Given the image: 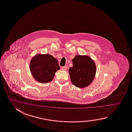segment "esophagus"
<instances>
[{
    "instance_id": "1",
    "label": "esophagus",
    "mask_w": 132,
    "mask_h": 132,
    "mask_svg": "<svg viewBox=\"0 0 132 132\" xmlns=\"http://www.w3.org/2000/svg\"><path fill=\"white\" fill-rule=\"evenodd\" d=\"M61 69L63 70H66L67 69V66H64V67H61Z\"/></svg>"
}]
</instances>
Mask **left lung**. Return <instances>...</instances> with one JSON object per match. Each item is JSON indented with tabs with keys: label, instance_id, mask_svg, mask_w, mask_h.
<instances>
[{
	"label": "left lung",
	"instance_id": "left-lung-1",
	"mask_svg": "<svg viewBox=\"0 0 132 132\" xmlns=\"http://www.w3.org/2000/svg\"><path fill=\"white\" fill-rule=\"evenodd\" d=\"M72 62L73 66L69 69L72 84L78 88L88 86L95 76V63L89 56L80 55L76 56Z\"/></svg>",
	"mask_w": 132,
	"mask_h": 132
}]
</instances>
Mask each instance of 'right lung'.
I'll return each mask as SVG.
<instances>
[{"instance_id":"right-lung-1","label":"right lung","mask_w":132,"mask_h":132,"mask_svg":"<svg viewBox=\"0 0 132 132\" xmlns=\"http://www.w3.org/2000/svg\"><path fill=\"white\" fill-rule=\"evenodd\" d=\"M30 68L35 79L43 84L51 81L60 69L57 59L49 54L37 55L31 60Z\"/></svg>"}]
</instances>
